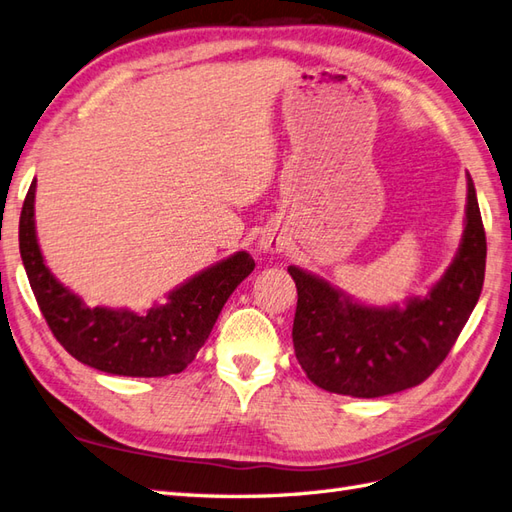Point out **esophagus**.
Wrapping results in <instances>:
<instances>
[{
  "label": "esophagus",
  "mask_w": 512,
  "mask_h": 512,
  "mask_svg": "<svg viewBox=\"0 0 512 512\" xmlns=\"http://www.w3.org/2000/svg\"><path fill=\"white\" fill-rule=\"evenodd\" d=\"M258 249L263 254H280L285 249V236H280L278 232H263V236L258 238Z\"/></svg>",
  "instance_id": "1"
}]
</instances>
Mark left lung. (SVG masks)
<instances>
[{"label":"left lung","instance_id":"obj_1","mask_svg":"<svg viewBox=\"0 0 512 512\" xmlns=\"http://www.w3.org/2000/svg\"><path fill=\"white\" fill-rule=\"evenodd\" d=\"M464 214L451 265L425 298L403 306L361 304L320 276L289 267L298 287L295 357L317 388L377 399L423 383L445 361L484 285L486 234L471 175Z\"/></svg>","mask_w":512,"mask_h":512}]
</instances>
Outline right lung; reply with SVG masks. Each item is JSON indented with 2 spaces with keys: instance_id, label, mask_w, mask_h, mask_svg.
I'll use <instances>...</instances> for the list:
<instances>
[{
  "instance_id": "obj_1",
  "label": "right lung",
  "mask_w": 512,
  "mask_h": 512,
  "mask_svg": "<svg viewBox=\"0 0 512 512\" xmlns=\"http://www.w3.org/2000/svg\"><path fill=\"white\" fill-rule=\"evenodd\" d=\"M34 192L37 179L19 217V252L32 293L59 344L100 372L166 377L184 370L206 344L227 298L256 267L247 252H236L199 271L170 291L166 304H155L142 315L109 306L92 309L45 265L34 227Z\"/></svg>"
}]
</instances>
